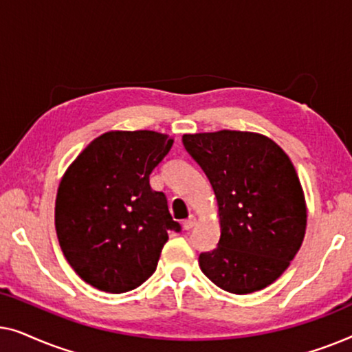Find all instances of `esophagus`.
<instances>
[{
	"instance_id": "obj_1",
	"label": "esophagus",
	"mask_w": 352,
	"mask_h": 352,
	"mask_svg": "<svg viewBox=\"0 0 352 352\" xmlns=\"http://www.w3.org/2000/svg\"><path fill=\"white\" fill-rule=\"evenodd\" d=\"M195 223H197L195 216H189V218H187L184 223H182V228H184V230H190L195 226Z\"/></svg>"
}]
</instances>
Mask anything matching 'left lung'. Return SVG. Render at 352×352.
Segmentation results:
<instances>
[{
    "instance_id": "left-lung-1",
    "label": "left lung",
    "mask_w": 352,
    "mask_h": 352,
    "mask_svg": "<svg viewBox=\"0 0 352 352\" xmlns=\"http://www.w3.org/2000/svg\"><path fill=\"white\" fill-rule=\"evenodd\" d=\"M187 153L218 200V247L200 253L201 271L226 292L247 295L282 276L300 250L306 204L287 153L266 136L223 129L184 134Z\"/></svg>"
}]
</instances>
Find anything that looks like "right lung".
<instances>
[{"label": "right lung", "mask_w": 352, "mask_h": 352, "mask_svg": "<svg viewBox=\"0 0 352 352\" xmlns=\"http://www.w3.org/2000/svg\"><path fill=\"white\" fill-rule=\"evenodd\" d=\"M173 139L155 131H110L94 139L62 177L56 232L86 283L109 293L142 285L155 272L168 232H181L151 173Z\"/></svg>", "instance_id": "right-lung-1"}]
</instances>
